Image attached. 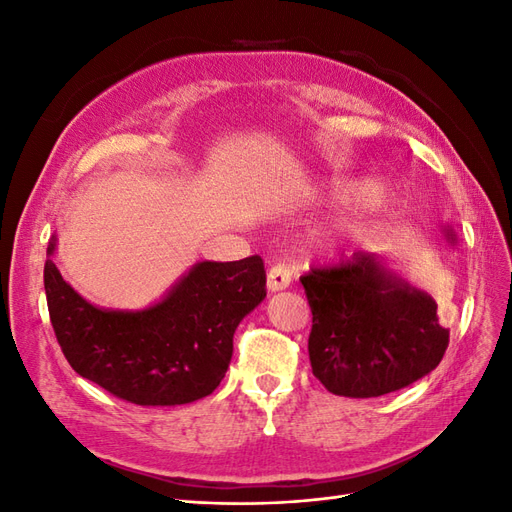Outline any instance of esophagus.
<instances>
[{
  "label": "esophagus",
  "instance_id": "esophagus-1",
  "mask_svg": "<svg viewBox=\"0 0 512 512\" xmlns=\"http://www.w3.org/2000/svg\"><path fill=\"white\" fill-rule=\"evenodd\" d=\"M290 280H292V273L288 267L284 265H273L267 273V288L271 292H277V290H284L290 286Z\"/></svg>",
  "mask_w": 512,
  "mask_h": 512
}]
</instances>
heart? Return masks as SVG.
I'll list each match as a JSON object with an SVG mask.
<instances>
[{"mask_svg":"<svg viewBox=\"0 0 512 512\" xmlns=\"http://www.w3.org/2000/svg\"><path fill=\"white\" fill-rule=\"evenodd\" d=\"M386 200H389V192H386L382 183L378 181L361 183L359 188L354 190V194L348 198L346 211L339 215L331 226L316 232V245L324 247V250H339V247H342L348 239L350 226L359 218H363V215L384 207Z\"/></svg>","mask_w":512,"mask_h":512,"instance_id":"obj_1","label":"heart"}]
</instances>
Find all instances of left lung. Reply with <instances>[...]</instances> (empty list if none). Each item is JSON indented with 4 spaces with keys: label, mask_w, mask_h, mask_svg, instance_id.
Wrapping results in <instances>:
<instances>
[{
    "label": "left lung",
    "mask_w": 512,
    "mask_h": 512,
    "mask_svg": "<svg viewBox=\"0 0 512 512\" xmlns=\"http://www.w3.org/2000/svg\"><path fill=\"white\" fill-rule=\"evenodd\" d=\"M453 239V232H448ZM312 307L309 363L333 395L380 397L436 369L448 346L438 303L384 265L354 252L301 277Z\"/></svg>",
    "instance_id": "obj_1"
}]
</instances>
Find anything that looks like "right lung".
Returning <instances> with one entry per match:
<instances>
[{
    "mask_svg": "<svg viewBox=\"0 0 512 512\" xmlns=\"http://www.w3.org/2000/svg\"><path fill=\"white\" fill-rule=\"evenodd\" d=\"M44 262V290L61 352L76 374L136 406H181L211 395L222 382L232 335L267 297L260 256L198 262L166 297L138 312L85 301L53 262Z\"/></svg>",
    "mask_w": 512,
    "mask_h": 512,
    "instance_id": "obj_1",
    "label": "right lung"
}]
</instances>
